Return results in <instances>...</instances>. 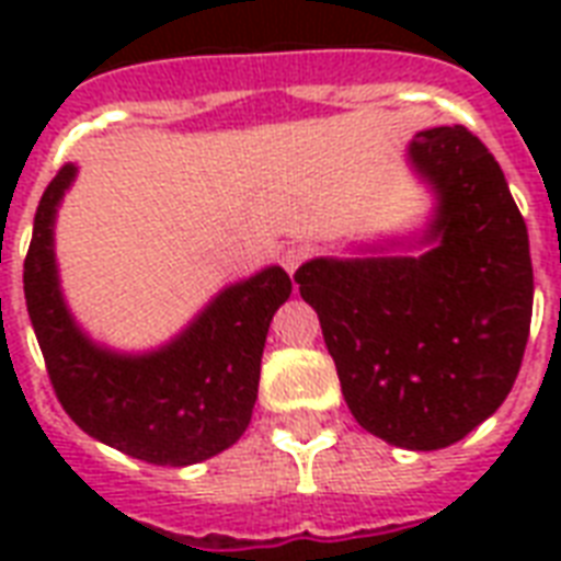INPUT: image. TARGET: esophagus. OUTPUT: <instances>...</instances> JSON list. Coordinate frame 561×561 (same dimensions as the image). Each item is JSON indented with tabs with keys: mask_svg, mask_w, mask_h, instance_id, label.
<instances>
[{
	"mask_svg": "<svg viewBox=\"0 0 561 561\" xmlns=\"http://www.w3.org/2000/svg\"><path fill=\"white\" fill-rule=\"evenodd\" d=\"M306 255H308V250L302 244H285L279 250V262H282V267H285V271L294 273L299 264L306 262Z\"/></svg>",
	"mask_w": 561,
	"mask_h": 561,
	"instance_id": "1",
	"label": "esophagus"
}]
</instances>
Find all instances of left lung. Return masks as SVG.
Listing matches in <instances>:
<instances>
[{"label":"left lung","instance_id":"left-lung-1","mask_svg":"<svg viewBox=\"0 0 561 561\" xmlns=\"http://www.w3.org/2000/svg\"><path fill=\"white\" fill-rule=\"evenodd\" d=\"M404 165L434 197L425 227L308 259L294 279L358 425L436 451L513 390L533 317L530 238L501 165L462 125L419 130Z\"/></svg>","mask_w":561,"mask_h":561}]
</instances>
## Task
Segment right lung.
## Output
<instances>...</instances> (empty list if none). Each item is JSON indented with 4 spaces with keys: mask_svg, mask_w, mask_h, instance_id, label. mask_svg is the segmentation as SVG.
<instances>
[{
    "mask_svg": "<svg viewBox=\"0 0 561 561\" xmlns=\"http://www.w3.org/2000/svg\"><path fill=\"white\" fill-rule=\"evenodd\" d=\"M78 165L39 197L25 255V306L64 410L81 431L134 460L192 466L227 451L250 425L273 314L290 297L279 264L220 288L162 346L122 352L99 343L60 288L55 224Z\"/></svg>",
    "mask_w": 561,
    "mask_h": 561,
    "instance_id": "right-lung-1",
    "label": "right lung"
}]
</instances>
